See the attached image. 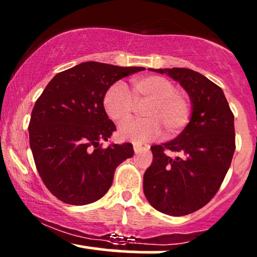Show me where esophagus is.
I'll return each instance as SVG.
<instances>
[{"mask_svg":"<svg viewBox=\"0 0 257 257\" xmlns=\"http://www.w3.org/2000/svg\"><path fill=\"white\" fill-rule=\"evenodd\" d=\"M150 146L147 144H134V152L140 153L141 151H147Z\"/></svg>","mask_w":257,"mask_h":257,"instance_id":"esophagus-1","label":"esophagus"}]
</instances>
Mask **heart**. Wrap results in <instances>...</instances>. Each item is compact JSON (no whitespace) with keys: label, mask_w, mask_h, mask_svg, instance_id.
I'll return each instance as SVG.
<instances>
[{"label":"heart","mask_w":257,"mask_h":257,"mask_svg":"<svg viewBox=\"0 0 257 257\" xmlns=\"http://www.w3.org/2000/svg\"><path fill=\"white\" fill-rule=\"evenodd\" d=\"M144 106L146 118L123 124L118 135L123 140L135 144L152 140L162 133L175 135L187 126L192 116V102L187 95L176 91L175 84L161 76H146L132 81V93L122 84L114 83L107 88L102 98L104 110L116 123H124L132 118L135 105Z\"/></svg>","instance_id":"obj_1"}]
</instances>
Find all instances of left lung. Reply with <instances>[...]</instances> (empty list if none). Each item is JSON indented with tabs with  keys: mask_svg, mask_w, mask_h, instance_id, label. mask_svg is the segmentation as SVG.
I'll list each match as a JSON object with an SVG mask.
<instances>
[{
	"mask_svg": "<svg viewBox=\"0 0 257 257\" xmlns=\"http://www.w3.org/2000/svg\"><path fill=\"white\" fill-rule=\"evenodd\" d=\"M151 71L180 82L192 101V116L178 138L151 146L153 162L144 175V193L156 210L184 216L208 204L219 191L235 150L234 116L222 89L199 72L184 67ZM167 151L180 156L169 158Z\"/></svg>",
	"mask_w": 257,
	"mask_h": 257,
	"instance_id": "8db88e82",
	"label": "left lung"
}]
</instances>
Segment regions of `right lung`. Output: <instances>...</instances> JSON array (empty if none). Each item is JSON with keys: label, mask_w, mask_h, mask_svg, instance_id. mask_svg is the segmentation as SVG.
Returning <instances> with one entry per match:
<instances>
[{"label": "right lung", "mask_w": 257, "mask_h": 257, "mask_svg": "<svg viewBox=\"0 0 257 257\" xmlns=\"http://www.w3.org/2000/svg\"><path fill=\"white\" fill-rule=\"evenodd\" d=\"M143 70L87 61L57 73L36 100L29 123L32 156L43 184L61 202H96L116 168L133 157L129 143L101 147L116 131L102 98L118 79Z\"/></svg>", "instance_id": "right-lung-1"}]
</instances>
